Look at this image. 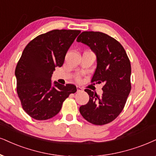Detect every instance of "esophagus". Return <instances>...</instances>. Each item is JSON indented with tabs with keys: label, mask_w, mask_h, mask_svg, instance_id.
<instances>
[{
	"label": "esophagus",
	"mask_w": 156,
	"mask_h": 156,
	"mask_svg": "<svg viewBox=\"0 0 156 156\" xmlns=\"http://www.w3.org/2000/svg\"><path fill=\"white\" fill-rule=\"evenodd\" d=\"M77 91L78 92H80V91H82L83 90V88L81 87H80V86H77Z\"/></svg>",
	"instance_id": "obj_1"
}]
</instances>
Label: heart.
Here are the masks:
<instances>
[{
    "mask_svg": "<svg viewBox=\"0 0 156 156\" xmlns=\"http://www.w3.org/2000/svg\"><path fill=\"white\" fill-rule=\"evenodd\" d=\"M77 79H78V80H79V78H77Z\"/></svg>",
    "mask_w": 156,
    "mask_h": 156,
    "instance_id": "b5f03b06",
    "label": "heart"
}]
</instances>
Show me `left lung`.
<instances>
[{
	"mask_svg": "<svg viewBox=\"0 0 156 156\" xmlns=\"http://www.w3.org/2000/svg\"><path fill=\"white\" fill-rule=\"evenodd\" d=\"M76 41L88 45L96 55L97 66L91 82L104 83L101 96L85 89L89 101L80 106V113L90 123L106 125L125 107L131 90L130 61L122 44L104 33L83 31Z\"/></svg>",
	"mask_w": 156,
	"mask_h": 156,
	"instance_id": "1",
	"label": "left lung"
}]
</instances>
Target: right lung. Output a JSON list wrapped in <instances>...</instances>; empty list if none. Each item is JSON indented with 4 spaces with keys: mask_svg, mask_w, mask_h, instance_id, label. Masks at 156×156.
Segmentation results:
<instances>
[{
    "mask_svg": "<svg viewBox=\"0 0 156 156\" xmlns=\"http://www.w3.org/2000/svg\"><path fill=\"white\" fill-rule=\"evenodd\" d=\"M80 30L55 29L39 35L23 50L15 70L16 90L23 109L37 120H46L60 112L62 103L76 92L73 84L66 86L51 77L65 57Z\"/></svg>",
    "mask_w": 156,
    "mask_h": 156,
    "instance_id": "right-lung-1",
    "label": "right lung"
}]
</instances>
